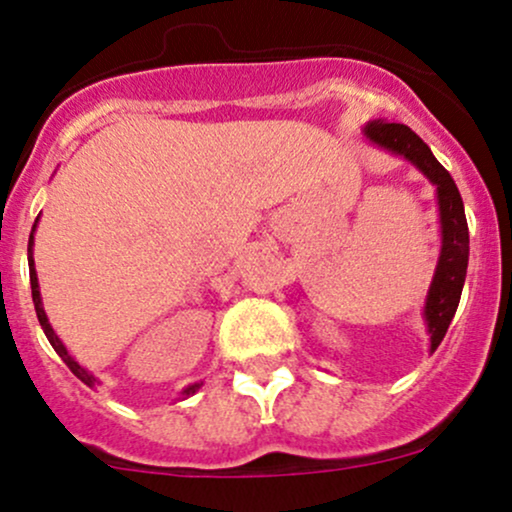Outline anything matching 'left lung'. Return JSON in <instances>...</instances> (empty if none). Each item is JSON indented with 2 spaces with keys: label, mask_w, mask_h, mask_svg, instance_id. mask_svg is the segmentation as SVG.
Returning a JSON list of instances; mask_svg holds the SVG:
<instances>
[{
  "label": "left lung",
  "mask_w": 512,
  "mask_h": 512,
  "mask_svg": "<svg viewBox=\"0 0 512 512\" xmlns=\"http://www.w3.org/2000/svg\"><path fill=\"white\" fill-rule=\"evenodd\" d=\"M362 135L379 150L391 152L405 162H410L417 171L429 178L436 188V202H439V224H441V250L439 262H436L432 286H429L427 300H424V324L429 334V353L441 346L451 319L458 310L460 293H463L467 260H470V231H467L463 197L458 186L432 155L429 145L410 131L403 123L369 121L362 128Z\"/></svg>",
  "instance_id": "1"
}]
</instances>
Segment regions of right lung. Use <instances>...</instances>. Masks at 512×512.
Returning a JSON list of instances; mask_svg holds the SVG:
<instances>
[{
	"instance_id": "1",
	"label": "right lung",
	"mask_w": 512,
	"mask_h": 512,
	"mask_svg": "<svg viewBox=\"0 0 512 512\" xmlns=\"http://www.w3.org/2000/svg\"><path fill=\"white\" fill-rule=\"evenodd\" d=\"M38 221H40V217L35 219V224H33V231H30V238H28V267H30V291H33V303H35V312H38V319H40V326H42V331H45V336H47V341L52 343V348L57 350V355L61 357V360L66 362V367L71 369L73 374H76V377L83 381L85 386H90V389H95L97 384H100V381H97V377L95 374H90L88 369L85 367H80L78 362H76V357H73L69 350H66V346L64 343L59 341V336L54 334V329H52V324H49V319H47V312H45V307H42V295H40V283H38V272H35V260H33V245H35V229H38ZM202 386V381H197V384H190V386H186V389L181 391V396H178V400H186V398H190L193 396V393L200 389Z\"/></svg>"
}]
</instances>
